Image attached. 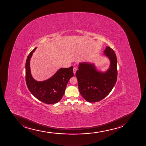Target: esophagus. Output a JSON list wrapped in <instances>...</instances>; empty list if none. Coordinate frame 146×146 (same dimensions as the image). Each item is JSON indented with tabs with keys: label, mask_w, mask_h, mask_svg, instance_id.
I'll return each instance as SVG.
<instances>
[{
	"label": "esophagus",
	"mask_w": 146,
	"mask_h": 146,
	"mask_svg": "<svg viewBox=\"0 0 146 146\" xmlns=\"http://www.w3.org/2000/svg\"><path fill=\"white\" fill-rule=\"evenodd\" d=\"M77 71V68L76 67L74 68V70H73V72H74V74H75V73H76V72Z\"/></svg>",
	"instance_id": "34e87169"
}]
</instances>
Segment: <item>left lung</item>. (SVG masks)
<instances>
[{
    "label": "left lung",
    "mask_w": 146,
    "mask_h": 146,
    "mask_svg": "<svg viewBox=\"0 0 146 146\" xmlns=\"http://www.w3.org/2000/svg\"><path fill=\"white\" fill-rule=\"evenodd\" d=\"M103 56L109 58L110 64L105 72L97 69L94 63H79L76 72L79 90L82 96L88 102H100L112 90L117 78L116 56L113 49L106 46Z\"/></svg>",
    "instance_id": "left-lung-1"
}]
</instances>
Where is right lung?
Returning a JSON list of instances; mask_svg holds the SVG:
<instances>
[{
	"label": "right lung",
	"mask_w": 146,
	"mask_h": 146,
	"mask_svg": "<svg viewBox=\"0 0 146 146\" xmlns=\"http://www.w3.org/2000/svg\"><path fill=\"white\" fill-rule=\"evenodd\" d=\"M35 49L28 56L25 63V79L28 88L33 95L39 100L47 104L60 102L63 95L68 82L74 76L73 67L60 68L50 78L43 81L34 79L31 74L30 60Z\"/></svg>",
	"instance_id": "right-lung-1"
}]
</instances>
